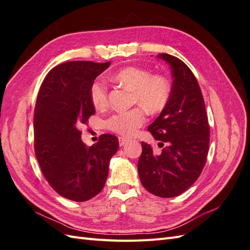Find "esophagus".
I'll return each mask as SVG.
<instances>
[{
    "instance_id": "obj_1",
    "label": "esophagus",
    "mask_w": 250,
    "mask_h": 250,
    "mask_svg": "<svg viewBox=\"0 0 250 250\" xmlns=\"http://www.w3.org/2000/svg\"><path fill=\"white\" fill-rule=\"evenodd\" d=\"M126 143H128V139L123 138V137H120V138H119V144H120V146H124Z\"/></svg>"
}]
</instances>
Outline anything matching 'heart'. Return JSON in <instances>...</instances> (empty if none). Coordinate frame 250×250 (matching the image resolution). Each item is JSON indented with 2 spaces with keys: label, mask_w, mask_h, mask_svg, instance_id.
Wrapping results in <instances>:
<instances>
[{
  "label": "heart",
  "mask_w": 250,
  "mask_h": 250,
  "mask_svg": "<svg viewBox=\"0 0 250 250\" xmlns=\"http://www.w3.org/2000/svg\"><path fill=\"white\" fill-rule=\"evenodd\" d=\"M112 80L132 89V103L142 106L129 110L118 111L105 121L108 130L123 137H131L139 128L146 123V111L160 112L167 105L171 86L168 79L160 74H151L150 71L139 66H126L112 75ZM89 98L93 106L101 110L108 105V90L104 82L97 80L89 88Z\"/></svg>",
  "instance_id": "heart-1"
}]
</instances>
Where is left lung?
I'll list each match as a JSON object with an SVG mask.
<instances>
[{"label":"left lung","instance_id":"1","mask_svg":"<svg viewBox=\"0 0 250 250\" xmlns=\"http://www.w3.org/2000/svg\"><path fill=\"white\" fill-rule=\"evenodd\" d=\"M167 62L173 82L169 101L148 127L161 154L142 142L138 163L141 183L151 194L171 198L183 194L201 174L209 145V125L197 79L184 62L170 54L157 55Z\"/></svg>","mask_w":250,"mask_h":250}]
</instances>
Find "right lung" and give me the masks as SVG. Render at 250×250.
I'll list each match as a JSON object with an SVG mask.
<instances>
[{
    "label": "right lung",
    "instance_id": "1",
    "mask_svg": "<svg viewBox=\"0 0 250 250\" xmlns=\"http://www.w3.org/2000/svg\"><path fill=\"white\" fill-rule=\"evenodd\" d=\"M110 62H69L44 77L34 109V150L49 185L62 197L86 201L106 183L110 158L119 149L116 135L103 134L87 147L79 126L96 112L89 88Z\"/></svg>",
    "mask_w": 250,
    "mask_h": 250
}]
</instances>
